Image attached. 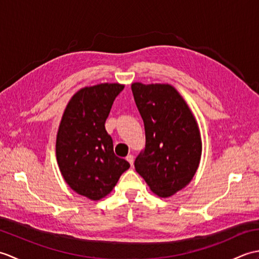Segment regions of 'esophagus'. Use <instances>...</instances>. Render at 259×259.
Masks as SVG:
<instances>
[{"label": "esophagus", "instance_id": "esophagus-1", "mask_svg": "<svg viewBox=\"0 0 259 259\" xmlns=\"http://www.w3.org/2000/svg\"><path fill=\"white\" fill-rule=\"evenodd\" d=\"M126 161L130 163L131 167H134V156H131V155L126 156Z\"/></svg>", "mask_w": 259, "mask_h": 259}]
</instances>
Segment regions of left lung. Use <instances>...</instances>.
<instances>
[{
	"mask_svg": "<svg viewBox=\"0 0 259 259\" xmlns=\"http://www.w3.org/2000/svg\"><path fill=\"white\" fill-rule=\"evenodd\" d=\"M131 90L146 131L145 151L136 158L135 168L153 194L168 198L185 188L199 167V126L171 84L135 82Z\"/></svg>",
	"mask_w": 259,
	"mask_h": 259,
	"instance_id": "left-lung-1",
	"label": "left lung"
}]
</instances>
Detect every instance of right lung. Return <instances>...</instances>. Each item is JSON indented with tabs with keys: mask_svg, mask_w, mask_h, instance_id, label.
Instances as JSON below:
<instances>
[{
	"mask_svg": "<svg viewBox=\"0 0 259 259\" xmlns=\"http://www.w3.org/2000/svg\"><path fill=\"white\" fill-rule=\"evenodd\" d=\"M120 83H100L75 92L60 122L56 153L65 183L76 194L100 200L117 185L129 162L114 155L106 120Z\"/></svg>",
	"mask_w": 259,
	"mask_h": 259,
	"instance_id": "1",
	"label": "right lung"
}]
</instances>
